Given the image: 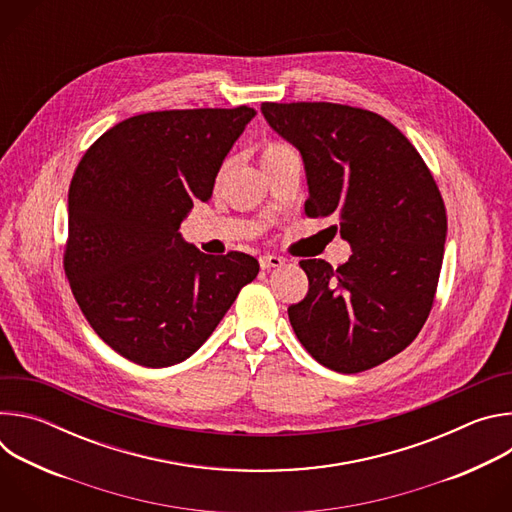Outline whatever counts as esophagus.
<instances>
[{"label":"esophagus","instance_id":"obj_1","mask_svg":"<svg viewBox=\"0 0 512 512\" xmlns=\"http://www.w3.org/2000/svg\"><path fill=\"white\" fill-rule=\"evenodd\" d=\"M259 263L263 269H271V267H281L285 263V259L279 255H263V257H259Z\"/></svg>","mask_w":512,"mask_h":512}]
</instances>
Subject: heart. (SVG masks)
Wrapping results in <instances>:
<instances>
[{
  "label": "heart",
  "instance_id": "b5f03b06",
  "mask_svg": "<svg viewBox=\"0 0 512 512\" xmlns=\"http://www.w3.org/2000/svg\"><path fill=\"white\" fill-rule=\"evenodd\" d=\"M283 152H289V148H287L285 143H277V141L267 143L265 148H263V154H261V162H265V160H269V158H275V156H279V154H283Z\"/></svg>",
  "mask_w": 512,
  "mask_h": 512
}]
</instances>
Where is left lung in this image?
<instances>
[{"label": "left lung", "mask_w": 512, "mask_h": 512, "mask_svg": "<svg viewBox=\"0 0 512 512\" xmlns=\"http://www.w3.org/2000/svg\"><path fill=\"white\" fill-rule=\"evenodd\" d=\"M261 113L302 156L306 214L336 216L352 249L338 269L300 261L310 287L287 308L291 328L324 367L373 369L407 348L429 316L448 235L442 194L411 141L373 111L263 103Z\"/></svg>", "instance_id": "8db88e82"}]
</instances>
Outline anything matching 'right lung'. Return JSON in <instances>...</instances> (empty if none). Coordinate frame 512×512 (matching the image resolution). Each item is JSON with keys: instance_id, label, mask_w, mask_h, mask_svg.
I'll list each match as a JSON object with an SVG mask.
<instances>
[{"instance_id": "obj_1", "label": "right lung", "mask_w": 512, "mask_h": 512, "mask_svg": "<svg viewBox=\"0 0 512 512\" xmlns=\"http://www.w3.org/2000/svg\"><path fill=\"white\" fill-rule=\"evenodd\" d=\"M255 115L245 105L135 115L105 131L72 176V294L97 336L141 367L192 356L259 273L255 257H212L180 233Z\"/></svg>"}]
</instances>
